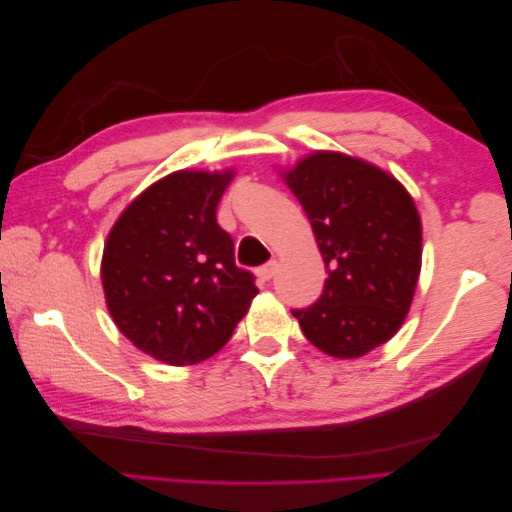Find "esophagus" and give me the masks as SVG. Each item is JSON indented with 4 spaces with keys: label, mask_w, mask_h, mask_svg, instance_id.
Returning <instances> with one entry per match:
<instances>
[{
    "label": "esophagus",
    "mask_w": 512,
    "mask_h": 512,
    "mask_svg": "<svg viewBox=\"0 0 512 512\" xmlns=\"http://www.w3.org/2000/svg\"><path fill=\"white\" fill-rule=\"evenodd\" d=\"M275 273H277V262H275V260H269L267 265H262V267L256 271L260 282H269Z\"/></svg>",
    "instance_id": "1"
}]
</instances>
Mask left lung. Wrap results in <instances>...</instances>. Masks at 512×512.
<instances>
[{
  "label": "left lung",
  "mask_w": 512,
  "mask_h": 512,
  "mask_svg": "<svg viewBox=\"0 0 512 512\" xmlns=\"http://www.w3.org/2000/svg\"><path fill=\"white\" fill-rule=\"evenodd\" d=\"M327 265L320 299L292 309L303 335L337 359L389 342L421 273V218L412 196L378 166L318 151L284 175Z\"/></svg>",
  "instance_id": "1"
}]
</instances>
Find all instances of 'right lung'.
<instances>
[{
	"mask_svg": "<svg viewBox=\"0 0 512 512\" xmlns=\"http://www.w3.org/2000/svg\"><path fill=\"white\" fill-rule=\"evenodd\" d=\"M232 173L179 170L119 215L102 256L106 305L130 342L168 365L218 352L258 294L215 220Z\"/></svg>",
	"mask_w": 512,
	"mask_h": 512,
	"instance_id": "obj_1",
	"label": "right lung"
}]
</instances>
